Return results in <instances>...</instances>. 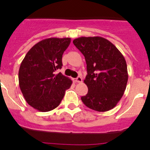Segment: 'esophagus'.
Here are the masks:
<instances>
[{"label": "esophagus", "instance_id": "34e87169", "mask_svg": "<svg viewBox=\"0 0 150 150\" xmlns=\"http://www.w3.org/2000/svg\"><path fill=\"white\" fill-rule=\"evenodd\" d=\"M82 81H83V78L80 76H79L76 79H74V82H76V83H81Z\"/></svg>", "mask_w": 150, "mask_h": 150}]
</instances>
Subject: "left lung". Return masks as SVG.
Masks as SVG:
<instances>
[{"label":"left lung","mask_w":150,"mask_h":150,"mask_svg":"<svg viewBox=\"0 0 150 150\" xmlns=\"http://www.w3.org/2000/svg\"><path fill=\"white\" fill-rule=\"evenodd\" d=\"M84 55L88 93L81 98L88 108L106 112L116 106L126 88L128 74L125 59L110 41L101 37H81L73 41Z\"/></svg>","instance_id":"1"}]
</instances>
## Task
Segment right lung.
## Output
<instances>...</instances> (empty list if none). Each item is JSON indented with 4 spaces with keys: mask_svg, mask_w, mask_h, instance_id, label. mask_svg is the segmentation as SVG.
Masks as SVG:
<instances>
[{
    "mask_svg": "<svg viewBox=\"0 0 150 150\" xmlns=\"http://www.w3.org/2000/svg\"><path fill=\"white\" fill-rule=\"evenodd\" d=\"M71 38H50L36 43L27 52L18 71V83L28 104L41 112L56 108L72 81L62 73V55Z\"/></svg>",
    "mask_w": 150,
    "mask_h": 150,
    "instance_id": "1",
    "label": "right lung"
}]
</instances>
